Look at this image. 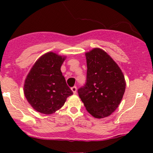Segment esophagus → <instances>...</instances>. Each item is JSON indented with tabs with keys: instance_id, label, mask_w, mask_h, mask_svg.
<instances>
[{
	"instance_id": "1",
	"label": "esophagus",
	"mask_w": 153,
	"mask_h": 153,
	"mask_svg": "<svg viewBox=\"0 0 153 153\" xmlns=\"http://www.w3.org/2000/svg\"><path fill=\"white\" fill-rule=\"evenodd\" d=\"M71 89H72V92H73L74 94L76 93L77 92V86H73L72 88H71Z\"/></svg>"
}]
</instances>
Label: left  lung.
<instances>
[{"mask_svg":"<svg viewBox=\"0 0 153 153\" xmlns=\"http://www.w3.org/2000/svg\"><path fill=\"white\" fill-rule=\"evenodd\" d=\"M86 80L78 93L86 110L98 118L110 115L123 98L126 82L121 69L102 49L86 53Z\"/></svg>","mask_w":153,"mask_h":153,"instance_id":"8db88e82","label":"left lung"}]
</instances>
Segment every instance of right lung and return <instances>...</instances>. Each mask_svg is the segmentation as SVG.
<instances>
[{"label": "right lung", "instance_id": "add662e5", "mask_svg": "<svg viewBox=\"0 0 153 153\" xmlns=\"http://www.w3.org/2000/svg\"><path fill=\"white\" fill-rule=\"evenodd\" d=\"M64 60L65 57L48 52L36 61L26 78L24 95L31 106L41 113H53L73 94L61 71Z\"/></svg>", "mask_w": 153, "mask_h": 153}]
</instances>
